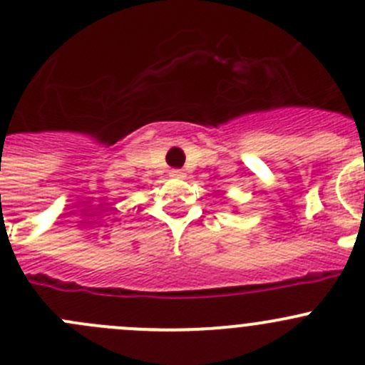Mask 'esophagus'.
<instances>
[{"mask_svg":"<svg viewBox=\"0 0 365 365\" xmlns=\"http://www.w3.org/2000/svg\"><path fill=\"white\" fill-rule=\"evenodd\" d=\"M169 176H171V178H175V180H183V178H185V173H183L182 169H173V171L169 173Z\"/></svg>","mask_w":365,"mask_h":365,"instance_id":"1","label":"esophagus"}]
</instances>
